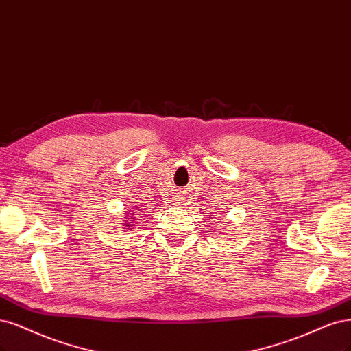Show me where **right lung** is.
<instances>
[{
  "label": "right lung",
  "mask_w": 351,
  "mask_h": 351,
  "mask_svg": "<svg viewBox=\"0 0 351 351\" xmlns=\"http://www.w3.org/2000/svg\"><path fill=\"white\" fill-rule=\"evenodd\" d=\"M130 223H132V222H130ZM129 229H130V228H129Z\"/></svg>",
  "instance_id": "obj_1"
}]
</instances>
